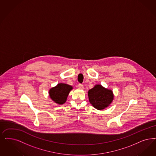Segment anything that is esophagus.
Listing matches in <instances>:
<instances>
[{"label":"esophagus","mask_w":156,"mask_h":156,"mask_svg":"<svg viewBox=\"0 0 156 156\" xmlns=\"http://www.w3.org/2000/svg\"><path fill=\"white\" fill-rule=\"evenodd\" d=\"M78 87H79L80 89H83V85L82 84L80 83V84H78Z\"/></svg>","instance_id":"1"}]
</instances>
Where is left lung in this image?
<instances>
[{"label":"left lung","instance_id":"8db88e82","mask_svg":"<svg viewBox=\"0 0 156 156\" xmlns=\"http://www.w3.org/2000/svg\"><path fill=\"white\" fill-rule=\"evenodd\" d=\"M87 94L90 104L99 110L106 108L112 103L114 99L112 90L100 85H96L88 91Z\"/></svg>","mask_w":156,"mask_h":156}]
</instances>
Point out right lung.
I'll list each match as a JSON object with an SVG mask.
<instances>
[{
  "mask_svg": "<svg viewBox=\"0 0 156 156\" xmlns=\"http://www.w3.org/2000/svg\"><path fill=\"white\" fill-rule=\"evenodd\" d=\"M72 89L73 87L60 83L55 87L51 88L49 94L51 100L58 105H62L66 101L69 93Z\"/></svg>",
  "mask_w": 156,
  "mask_h": 156,
  "instance_id": "add662e5",
  "label": "right lung"
}]
</instances>
